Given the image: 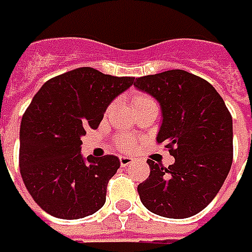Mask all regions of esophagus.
<instances>
[{"label":"esophagus","mask_w":252,"mask_h":252,"mask_svg":"<svg viewBox=\"0 0 252 252\" xmlns=\"http://www.w3.org/2000/svg\"><path fill=\"white\" fill-rule=\"evenodd\" d=\"M119 161H121V165H122V167H127V165H130V164L133 163V158H129V156H121V158H119Z\"/></svg>","instance_id":"34e87169"}]
</instances>
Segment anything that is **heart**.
I'll return each instance as SVG.
<instances>
[{"label": "heart", "mask_w": 252, "mask_h": 252, "mask_svg": "<svg viewBox=\"0 0 252 252\" xmlns=\"http://www.w3.org/2000/svg\"><path fill=\"white\" fill-rule=\"evenodd\" d=\"M131 104H133V108L135 110V112L144 108L146 106H156V101L153 97H151L149 94H135L133 96V100H131ZM118 146L122 149V151H131L134 148V141L130 137H126V135H121L117 138Z\"/></svg>", "instance_id": "b5f03b06"}]
</instances>
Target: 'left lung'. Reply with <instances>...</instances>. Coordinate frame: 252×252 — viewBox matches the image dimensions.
I'll list each match as a JSON object with an SVG mask.
<instances>
[{
  "label": "left lung",
  "mask_w": 252,
  "mask_h": 252,
  "mask_svg": "<svg viewBox=\"0 0 252 252\" xmlns=\"http://www.w3.org/2000/svg\"><path fill=\"white\" fill-rule=\"evenodd\" d=\"M134 85L160 103L163 123L156 141L175 158L168 168L148 160L151 174L137 187L141 202L168 219L197 215L213 201L231 169V112L212 84L186 70L138 77Z\"/></svg>",
  "instance_id": "1"
}]
</instances>
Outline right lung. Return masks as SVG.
Here are the masks:
<instances>
[{
	"instance_id": "obj_1",
	"label": "right lung",
	"mask_w": 252,
	"mask_h": 252,
	"mask_svg": "<svg viewBox=\"0 0 252 252\" xmlns=\"http://www.w3.org/2000/svg\"><path fill=\"white\" fill-rule=\"evenodd\" d=\"M134 83L94 67L50 78L33 96L20 126L19 165L33 201L49 215L77 220L106 202L119 158L81 156V135L97 129L108 104Z\"/></svg>"
}]
</instances>
